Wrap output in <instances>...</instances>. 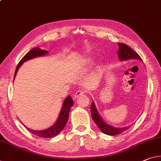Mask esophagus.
<instances>
[{
	"label": "esophagus",
	"instance_id": "esophagus-1",
	"mask_svg": "<svg viewBox=\"0 0 161 161\" xmlns=\"http://www.w3.org/2000/svg\"><path fill=\"white\" fill-rule=\"evenodd\" d=\"M84 94H85V92H84V91H82V90H79V91L76 92L75 95H74V98H75V99L78 98L79 97L84 95Z\"/></svg>",
	"mask_w": 161,
	"mask_h": 161
}]
</instances>
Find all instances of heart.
I'll list each match as a JSON object with an SVG mask.
<instances>
[{"instance_id": "obj_1", "label": "heart", "mask_w": 161, "mask_h": 161, "mask_svg": "<svg viewBox=\"0 0 161 161\" xmlns=\"http://www.w3.org/2000/svg\"><path fill=\"white\" fill-rule=\"evenodd\" d=\"M94 62V59L93 57H86L85 60H84V65L85 66H90Z\"/></svg>"}]
</instances>
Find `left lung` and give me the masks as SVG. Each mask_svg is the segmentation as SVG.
<instances>
[{
    "label": "left lung",
    "mask_w": 161,
    "mask_h": 161,
    "mask_svg": "<svg viewBox=\"0 0 161 161\" xmlns=\"http://www.w3.org/2000/svg\"><path fill=\"white\" fill-rule=\"evenodd\" d=\"M119 49H118V57L120 61H126L130 59H137L142 61V58L140 56L132 49L128 46L121 43H118ZM91 115L92 117L93 120L95 122L99 128V130L103 132V133L108 135V136H116L130 128V126L124 127H116L110 125L106 123L103 120L102 117L99 115V113L97 110L95 104L94 102H92L91 104Z\"/></svg>",
    "instance_id": "left-lung-1"
}]
</instances>
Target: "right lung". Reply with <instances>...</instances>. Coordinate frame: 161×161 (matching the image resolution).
<instances>
[{
	"instance_id": "right-lung-1",
	"label": "right lung",
	"mask_w": 161,
	"mask_h": 161,
	"mask_svg": "<svg viewBox=\"0 0 161 161\" xmlns=\"http://www.w3.org/2000/svg\"><path fill=\"white\" fill-rule=\"evenodd\" d=\"M48 53V51L42 50L39 47H36L31 50L29 52H28L26 54L21 58V60L19 62V64L17 65L16 71H15L14 74V79L16 77L17 71L19 70V69L21 67V65L25 62L33 58L43 57V56L47 54ZM73 99H71L70 96H68L67 97L64 99V101L62 109H61L59 114H58L57 120L56 121L55 123L53 124L52 126H51L47 129L43 130H34L29 129L25 125L24 126L25 128H27L28 130L31 132V133L41 137H44V138H52V137L57 136L60 132H62L64 127H65L66 124H67L69 118V114L70 109L71 108V107L73 106Z\"/></svg>"
}]
</instances>
